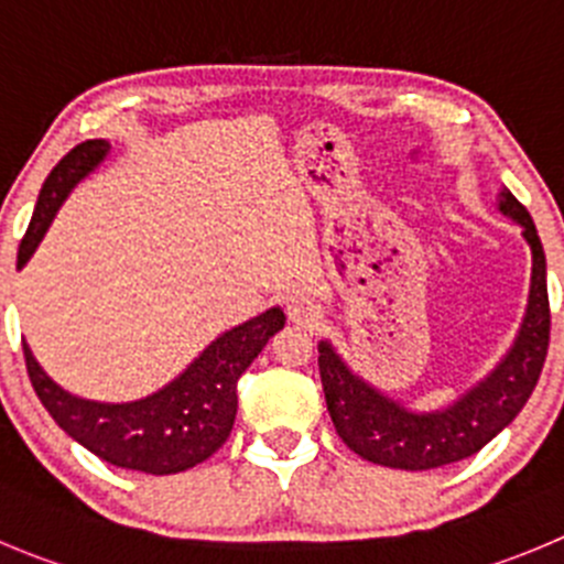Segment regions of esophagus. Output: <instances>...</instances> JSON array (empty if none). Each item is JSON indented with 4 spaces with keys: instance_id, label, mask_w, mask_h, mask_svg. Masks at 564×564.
<instances>
[{
    "instance_id": "34e87169",
    "label": "esophagus",
    "mask_w": 564,
    "mask_h": 564,
    "mask_svg": "<svg viewBox=\"0 0 564 564\" xmlns=\"http://www.w3.org/2000/svg\"><path fill=\"white\" fill-rule=\"evenodd\" d=\"M288 315H291L293 324L313 326V324H318L321 307H318V304L310 302V299L296 296V299H291V302H288Z\"/></svg>"
}]
</instances>
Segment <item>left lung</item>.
Here are the masks:
<instances>
[{
    "label": "left lung",
    "instance_id": "left-lung-1",
    "mask_svg": "<svg viewBox=\"0 0 564 564\" xmlns=\"http://www.w3.org/2000/svg\"><path fill=\"white\" fill-rule=\"evenodd\" d=\"M498 210L523 227V238L532 246V291L518 340L485 382L446 410L410 412L354 377L329 343L318 346L321 384L332 423L343 443L368 463L401 470L459 463L481 452L503 426H509L532 395L551 340L545 251L532 216L512 193H501Z\"/></svg>",
    "mask_w": 564,
    "mask_h": 564
}]
</instances>
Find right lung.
Returning a JSON list of instances; mask_svg holds the SVG:
<instances>
[{"mask_svg": "<svg viewBox=\"0 0 564 564\" xmlns=\"http://www.w3.org/2000/svg\"><path fill=\"white\" fill-rule=\"evenodd\" d=\"M107 152V141H85L52 169L21 238L19 268L41 243L68 191L94 171ZM282 326L285 313L279 307L265 310L210 343L187 371L160 393L130 404H99L66 393L41 371L26 346L24 362L41 404L79 446L116 468L169 476L205 463L227 443L238 412V379L254 362L268 337L276 335Z\"/></svg>", "mask_w": 564, "mask_h": 564, "instance_id": "add662e5", "label": "right lung"}]
</instances>
